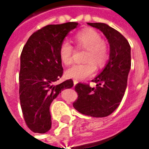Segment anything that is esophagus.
Wrapping results in <instances>:
<instances>
[{
    "instance_id": "obj_1",
    "label": "esophagus",
    "mask_w": 149,
    "mask_h": 149,
    "mask_svg": "<svg viewBox=\"0 0 149 149\" xmlns=\"http://www.w3.org/2000/svg\"><path fill=\"white\" fill-rule=\"evenodd\" d=\"M77 83H78V81H77V80H73V84H74V85H76Z\"/></svg>"
}]
</instances>
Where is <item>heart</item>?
Wrapping results in <instances>:
<instances>
[{
    "mask_svg": "<svg viewBox=\"0 0 149 149\" xmlns=\"http://www.w3.org/2000/svg\"><path fill=\"white\" fill-rule=\"evenodd\" d=\"M75 40L78 46L87 49L84 56L85 64L72 65L66 71V76L76 80H84L90 77L96 72V66L102 67L109 57V50L102 40L100 34L94 29H86L78 33ZM73 48L68 40L61 43L59 49V56L65 65H70L72 61Z\"/></svg>",
    "mask_w": 149,
    "mask_h": 149,
    "instance_id": "b5f03b06",
    "label": "heart"
}]
</instances>
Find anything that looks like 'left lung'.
<instances>
[{"instance_id": "obj_1", "label": "left lung", "mask_w": 149, "mask_h": 149, "mask_svg": "<svg viewBox=\"0 0 149 149\" xmlns=\"http://www.w3.org/2000/svg\"><path fill=\"white\" fill-rule=\"evenodd\" d=\"M88 24L105 36L110 47L109 59L100 74L93 80L97 87L81 83L75 86L78 98L73 107L84 115L105 117L117 109L125 95L131 68V47L122 34L107 24Z\"/></svg>"}]
</instances>
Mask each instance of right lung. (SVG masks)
Listing matches in <instances>:
<instances>
[{
  "mask_svg": "<svg viewBox=\"0 0 149 149\" xmlns=\"http://www.w3.org/2000/svg\"><path fill=\"white\" fill-rule=\"evenodd\" d=\"M77 22L49 24L32 34L21 55L20 100L24 120L31 131L45 133L51 128L50 104L62 91L73 86L72 79L55 84L62 77L59 49Z\"/></svg>",
  "mask_w": 149,
  "mask_h": 149,
  "instance_id": "right-lung-1",
  "label": "right lung"
}]
</instances>
